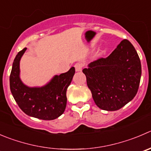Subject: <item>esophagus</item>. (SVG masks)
<instances>
[{
    "label": "esophagus",
    "instance_id": "obj_1",
    "mask_svg": "<svg viewBox=\"0 0 151 151\" xmlns=\"http://www.w3.org/2000/svg\"><path fill=\"white\" fill-rule=\"evenodd\" d=\"M83 66H84V65H83V63H77L74 65L76 71H81Z\"/></svg>",
    "mask_w": 151,
    "mask_h": 151
}]
</instances>
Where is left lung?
I'll return each instance as SVG.
<instances>
[{
	"instance_id": "8db88e82",
	"label": "left lung",
	"mask_w": 151,
	"mask_h": 151,
	"mask_svg": "<svg viewBox=\"0 0 151 151\" xmlns=\"http://www.w3.org/2000/svg\"><path fill=\"white\" fill-rule=\"evenodd\" d=\"M95 104L105 111H117L138 91L142 74L139 55L124 39L107 58H100L83 70Z\"/></svg>"
}]
</instances>
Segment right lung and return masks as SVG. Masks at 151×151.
Returning a JSON list of instances; mask_svg holds the SVG:
<instances>
[{
  "instance_id": "add662e5",
  "label": "right lung",
  "mask_w": 151,
  "mask_h": 151,
  "mask_svg": "<svg viewBox=\"0 0 151 151\" xmlns=\"http://www.w3.org/2000/svg\"><path fill=\"white\" fill-rule=\"evenodd\" d=\"M26 48L19 52L14 60L9 77L10 90L20 109L30 116L52 120L63 114L66 107V91L75 73L74 67L55 76L42 88H29L19 77L20 60Z\"/></svg>"
}]
</instances>
